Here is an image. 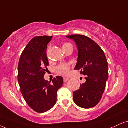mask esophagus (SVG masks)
<instances>
[{
	"instance_id": "34e87169",
	"label": "esophagus",
	"mask_w": 128,
	"mask_h": 128,
	"mask_svg": "<svg viewBox=\"0 0 128 128\" xmlns=\"http://www.w3.org/2000/svg\"><path fill=\"white\" fill-rule=\"evenodd\" d=\"M69 78H64V82H67L69 80Z\"/></svg>"
}]
</instances>
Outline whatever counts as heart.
I'll list each match as a JSON object with an SVG mask.
<instances>
[{"label": "heart", "instance_id": "b5f03b06", "mask_svg": "<svg viewBox=\"0 0 128 128\" xmlns=\"http://www.w3.org/2000/svg\"><path fill=\"white\" fill-rule=\"evenodd\" d=\"M70 47H72V45L69 42H64L62 44V48L64 52ZM70 66L69 64H60L56 68V72H57V74H59V75L67 76L70 72Z\"/></svg>", "mask_w": 128, "mask_h": 128}]
</instances>
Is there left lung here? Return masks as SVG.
Instances as JSON below:
<instances>
[{"label": "left lung", "mask_w": 128, "mask_h": 128, "mask_svg": "<svg viewBox=\"0 0 128 128\" xmlns=\"http://www.w3.org/2000/svg\"><path fill=\"white\" fill-rule=\"evenodd\" d=\"M76 42L78 58L75 70L85 75L86 82L74 91L75 103L82 108H89L100 102L108 79V64L102 48L90 38L74 34L66 36Z\"/></svg>", "instance_id": "left-lung-1"}]
</instances>
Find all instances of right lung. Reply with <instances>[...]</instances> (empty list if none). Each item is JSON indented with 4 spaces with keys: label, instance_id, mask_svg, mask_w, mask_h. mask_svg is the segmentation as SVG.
<instances>
[{
    "label": "right lung",
    "instance_id": "obj_1",
    "mask_svg": "<svg viewBox=\"0 0 128 128\" xmlns=\"http://www.w3.org/2000/svg\"><path fill=\"white\" fill-rule=\"evenodd\" d=\"M53 36H37L28 42L20 55L18 80L20 92L30 108L44 113L54 106L57 92L62 86L64 79L58 76L51 81L44 80L48 61L46 50Z\"/></svg>",
    "mask_w": 128,
    "mask_h": 128
}]
</instances>
